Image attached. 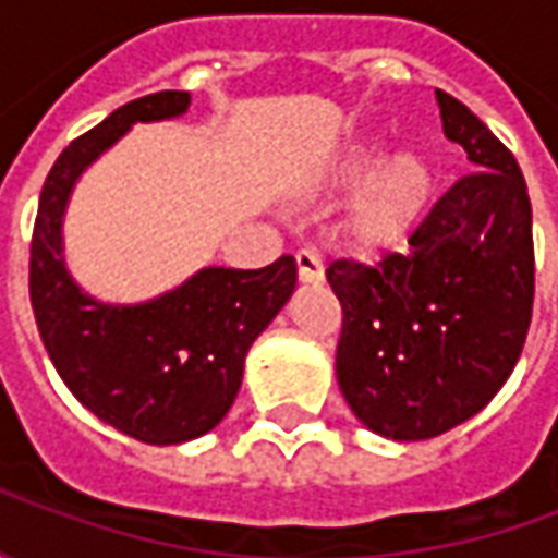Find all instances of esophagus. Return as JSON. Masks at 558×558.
I'll return each mask as SVG.
<instances>
[{
	"instance_id": "1",
	"label": "esophagus",
	"mask_w": 558,
	"mask_h": 558,
	"mask_svg": "<svg viewBox=\"0 0 558 558\" xmlns=\"http://www.w3.org/2000/svg\"><path fill=\"white\" fill-rule=\"evenodd\" d=\"M295 268H299V283L302 287H316L323 283V263L314 251H299L295 254Z\"/></svg>"
}]
</instances>
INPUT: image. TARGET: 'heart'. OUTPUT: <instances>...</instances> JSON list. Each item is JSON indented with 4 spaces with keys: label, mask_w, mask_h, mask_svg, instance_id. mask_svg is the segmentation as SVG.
Listing matches in <instances>:
<instances>
[{
    "label": "heart",
    "mask_w": 558,
    "mask_h": 558,
    "mask_svg": "<svg viewBox=\"0 0 558 558\" xmlns=\"http://www.w3.org/2000/svg\"><path fill=\"white\" fill-rule=\"evenodd\" d=\"M386 148L383 134L350 140L319 179L323 194L360 184L338 220V244L355 259H379L403 247L442 194V167L430 148L403 146L391 155Z\"/></svg>",
    "instance_id": "1"
}]
</instances>
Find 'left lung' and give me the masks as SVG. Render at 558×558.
Returning a JSON list of instances; mask_svg holds the SVG:
<instances>
[{
	"label": "left lung",
	"instance_id": "left-lung-1",
	"mask_svg": "<svg viewBox=\"0 0 558 558\" xmlns=\"http://www.w3.org/2000/svg\"><path fill=\"white\" fill-rule=\"evenodd\" d=\"M445 137L475 172L436 203L410 254L340 259L335 374L376 436L421 442L478 415L514 371L535 295L532 203L514 155L466 104L436 89Z\"/></svg>",
	"mask_w": 558,
	"mask_h": 558
}]
</instances>
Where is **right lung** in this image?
I'll list each match as a JSON object with an SVG mask.
<instances>
[{
  "label": "right lung",
  "instance_id": "obj_1",
  "mask_svg": "<svg viewBox=\"0 0 558 558\" xmlns=\"http://www.w3.org/2000/svg\"><path fill=\"white\" fill-rule=\"evenodd\" d=\"M187 92H155L74 140L44 182L32 235L29 295L50 362L86 410L146 445L215 430L242 388L244 359L295 292V259L266 268L206 266L146 302L95 299L65 263L74 187L134 125L182 119Z\"/></svg>",
  "mask_w": 558,
  "mask_h": 558
}]
</instances>
